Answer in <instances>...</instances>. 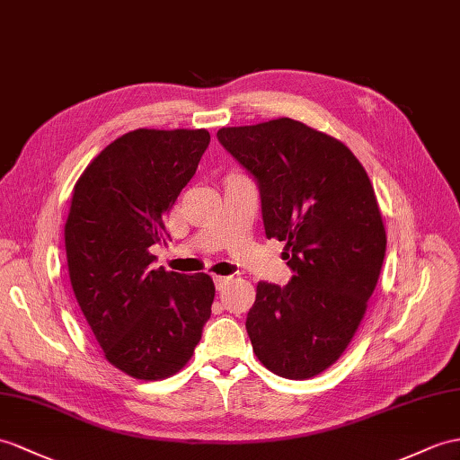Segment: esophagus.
I'll list each match as a JSON object with an SVG mask.
<instances>
[{
  "label": "esophagus",
  "instance_id": "34e87169",
  "mask_svg": "<svg viewBox=\"0 0 460 460\" xmlns=\"http://www.w3.org/2000/svg\"><path fill=\"white\" fill-rule=\"evenodd\" d=\"M212 281H215V287H217V290H222L224 287L228 285L230 277H215V279H212Z\"/></svg>",
  "mask_w": 460,
  "mask_h": 460
}]
</instances>
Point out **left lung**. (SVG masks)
<instances>
[{"label":"left lung","mask_w":460,"mask_h":460,"mask_svg":"<svg viewBox=\"0 0 460 460\" xmlns=\"http://www.w3.org/2000/svg\"><path fill=\"white\" fill-rule=\"evenodd\" d=\"M257 183L267 238L287 242V287L257 283L245 330L269 371L305 380L340 359L376 287L386 232L345 144L293 119L217 132Z\"/></svg>","instance_id":"1"}]
</instances>
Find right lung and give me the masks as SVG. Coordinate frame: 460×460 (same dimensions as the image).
Segmentation results:
<instances>
[{"instance_id":"add662e5","label":"right lung","mask_w":460,"mask_h":460,"mask_svg":"<svg viewBox=\"0 0 460 460\" xmlns=\"http://www.w3.org/2000/svg\"><path fill=\"white\" fill-rule=\"evenodd\" d=\"M210 134L138 128L111 142L77 179L66 257L77 305L119 371L160 380L191 359L210 318L205 273L152 269L165 215L197 172Z\"/></svg>"}]
</instances>
